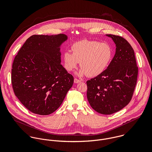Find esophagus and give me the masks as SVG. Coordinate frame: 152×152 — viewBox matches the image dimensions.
Here are the masks:
<instances>
[{"mask_svg":"<svg viewBox=\"0 0 152 152\" xmlns=\"http://www.w3.org/2000/svg\"><path fill=\"white\" fill-rule=\"evenodd\" d=\"M74 83L78 84V83H80L81 82V80H78V79H77V78H74Z\"/></svg>","mask_w":152,"mask_h":152,"instance_id":"obj_1","label":"esophagus"}]
</instances>
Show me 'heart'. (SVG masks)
<instances>
[{
	"label": "heart",
	"instance_id": "heart-1",
	"mask_svg": "<svg viewBox=\"0 0 152 152\" xmlns=\"http://www.w3.org/2000/svg\"><path fill=\"white\" fill-rule=\"evenodd\" d=\"M72 53L66 51L63 55L64 65L68 71L75 68L80 61L81 66L78 75L93 77L102 73L108 67L113 55L108 44L83 40L73 44Z\"/></svg>",
	"mask_w": 152,
	"mask_h": 152
}]
</instances>
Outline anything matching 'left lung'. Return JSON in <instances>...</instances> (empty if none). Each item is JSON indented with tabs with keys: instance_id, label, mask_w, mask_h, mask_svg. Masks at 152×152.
Here are the masks:
<instances>
[{
	"instance_id": "obj_1",
	"label": "left lung",
	"mask_w": 152,
	"mask_h": 152,
	"mask_svg": "<svg viewBox=\"0 0 152 152\" xmlns=\"http://www.w3.org/2000/svg\"><path fill=\"white\" fill-rule=\"evenodd\" d=\"M116 45L115 54L107 68L87 81V99L97 112L110 115L126 107L136 85L138 67L133 48L121 36L107 34Z\"/></svg>"
}]
</instances>
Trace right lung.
<instances>
[{
	"label": "right lung",
	"mask_w": 152,
	"mask_h": 152,
	"mask_svg": "<svg viewBox=\"0 0 152 152\" xmlns=\"http://www.w3.org/2000/svg\"><path fill=\"white\" fill-rule=\"evenodd\" d=\"M64 34L33 35L15 57L12 84L15 95L31 112L47 115L63 103L74 77L61 64Z\"/></svg>",
	"instance_id": "right-lung-1"
}]
</instances>
